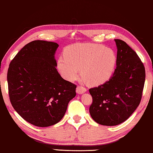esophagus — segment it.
Segmentation results:
<instances>
[{"label": "esophagus", "instance_id": "1", "mask_svg": "<svg viewBox=\"0 0 153 153\" xmlns=\"http://www.w3.org/2000/svg\"><path fill=\"white\" fill-rule=\"evenodd\" d=\"M76 91H77V93H78L79 94H83V93H85V92L87 91V89H86L85 87H82V86L78 85L77 87Z\"/></svg>", "mask_w": 153, "mask_h": 153}]
</instances>
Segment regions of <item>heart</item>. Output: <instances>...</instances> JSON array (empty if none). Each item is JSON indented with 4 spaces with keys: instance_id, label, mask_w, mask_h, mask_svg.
Returning <instances> with one entry per match:
<instances>
[{
    "instance_id": "1",
    "label": "heart",
    "mask_w": 153,
    "mask_h": 153,
    "mask_svg": "<svg viewBox=\"0 0 153 153\" xmlns=\"http://www.w3.org/2000/svg\"><path fill=\"white\" fill-rule=\"evenodd\" d=\"M64 57L57 60L62 76L68 81H74L82 76L88 83L100 85L110 78L117 64L113 50L94 44H76L68 46Z\"/></svg>"
}]
</instances>
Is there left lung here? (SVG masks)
Wrapping results in <instances>:
<instances>
[{
	"label": "left lung",
	"instance_id": "8db88e82",
	"mask_svg": "<svg viewBox=\"0 0 153 153\" xmlns=\"http://www.w3.org/2000/svg\"><path fill=\"white\" fill-rule=\"evenodd\" d=\"M117 46V68L106 82L89 89L91 117L102 126H117L132 115L141 102L145 83V67L136 52L123 40Z\"/></svg>",
	"mask_w": 153,
	"mask_h": 153
}]
</instances>
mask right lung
Returning <instances> with one entry per match:
<instances>
[{
    "instance_id": "obj_1",
    "label": "right lung",
    "mask_w": 153,
    "mask_h": 153,
    "mask_svg": "<svg viewBox=\"0 0 153 153\" xmlns=\"http://www.w3.org/2000/svg\"><path fill=\"white\" fill-rule=\"evenodd\" d=\"M58 46L55 42L33 41L17 53L7 71L12 107L23 119L37 127L57 123L76 95L77 86L64 79L56 69Z\"/></svg>"
}]
</instances>
